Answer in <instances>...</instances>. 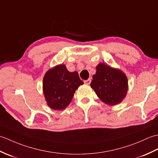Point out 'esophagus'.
Instances as JSON below:
<instances>
[{
  "mask_svg": "<svg viewBox=\"0 0 158 158\" xmlns=\"http://www.w3.org/2000/svg\"><path fill=\"white\" fill-rule=\"evenodd\" d=\"M90 82H91L90 78L88 79V80H85V81H84V82H85V83L86 84V85H90Z\"/></svg>",
  "mask_w": 158,
  "mask_h": 158,
  "instance_id": "1",
  "label": "esophagus"
}]
</instances>
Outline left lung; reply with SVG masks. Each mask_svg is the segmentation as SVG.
Wrapping results in <instances>:
<instances>
[{
  "instance_id": "8db88e82",
  "label": "left lung",
  "mask_w": 158,
  "mask_h": 158,
  "mask_svg": "<svg viewBox=\"0 0 158 158\" xmlns=\"http://www.w3.org/2000/svg\"><path fill=\"white\" fill-rule=\"evenodd\" d=\"M90 86L99 99L109 106L121 103L128 91V79L118 69L101 63L96 67Z\"/></svg>"
}]
</instances>
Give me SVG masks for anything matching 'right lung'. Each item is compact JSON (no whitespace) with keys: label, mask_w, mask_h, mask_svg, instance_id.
<instances>
[{"label":"right lung","mask_w":158,"mask_h":158,"mask_svg":"<svg viewBox=\"0 0 158 158\" xmlns=\"http://www.w3.org/2000/svg\"><path fill=\"white\" fill-rule=\"evenodd\" d=\"M84 82L77 72H70L65 65L50 69L43 78V93L47 105L54 110H62L71 103L75 91Z\"/></svg>","instance_id":"obj_1"}]
</instances>
